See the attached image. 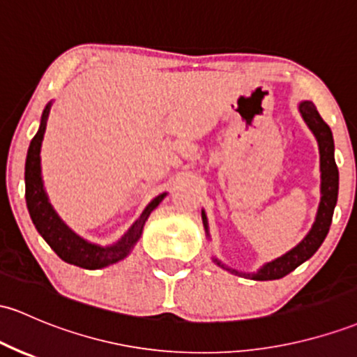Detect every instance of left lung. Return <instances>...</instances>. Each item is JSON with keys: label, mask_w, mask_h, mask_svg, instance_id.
Instances as JSON below:
<instances>
[{"label": "left lung", "mask_w": 357, "mask_h": 357, "mask_svg": "<svg viewBox=\"0 0 357 357\" xmlns=\"http://www.w3.org/2000/svg\"><path fill=\"white\" fill-rule=\"evenodd\" d=\"M300 113L303 116L305 123L308 125V128L315 135L317 142H319V152H320V205L319 211H317L315 222H313L310 232L307 234V237L300 242L296 248L288 250L287 254H283L281 257L274 259L271 262H266L261 269H257V273H241L237 269L229 268L223 262H220L217 257H213V262H217L218 266L232 274L237 276L250 278V280L256 281H269V280H280V278L287 276L293 271V269L298 268L300 264H303L305 261L310 259L313 254L317 252V249L322 245L324 238L327 237L328 229H331L332 223V215H334L335 203H337V193H339V171L337 164L334 159V139H332L331 127L322 120V116L317 112L315 105L312 101H301L300 103ZM203 218V227H205V232L208 236V220H206L205 211H202ZM210 237V236H208Z\"/></svg>", "instance_id": "obj_1"}]
</instances>
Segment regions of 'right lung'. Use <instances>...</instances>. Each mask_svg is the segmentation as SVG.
Returning <instances> with one entry per match:
<instances>
[{
    "label": "right lung",
    "mask_w": 357,
    "mask_h": 357,
    "mask_svg": "<svg viewBox=\"0 0 357 357\" xmlns=\"http://www.w3.org/2000/svg\"><path fill=\"white\" fill-rule=\"evenodd\" d=\"M49 112L50 103L47 105L44 113H42L40 127H38V132L35 134L32 142H30L29 152H26L25 198L30 218H32L38 234L44 237V241L50 245V249L62 261L74 266H79V268L84 269L107 268L109 264H115V262L125 259L130 254V250L134 249L137 241L142 236L144 225H146V220L149 218V215H151V211L162 202L167 193L159 195V197L152 199L146 206V210L142 211V215L134 222V225L115 244L101 248V245L91 244V242L81 238L61 220V217H59L56 210L49 203V198H47V193L44 190L40 169V147L42 140H44Z\"/></svg>",
    "instance_id": "1"
}]
</instances>
